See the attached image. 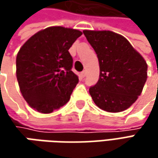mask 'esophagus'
<instances>
[{
    "label": "esophagus",
    "instance_id": "esophagus-1",
    "mask_svg": "<svg viewBox=\"0 0 158 158\" xmlns=\"http://www.w3.org/2000/svg\"><path fill=\"white\" fill-rule=\"evenodd\" d=\"M81 76H82V78H84L86 76V71H82V73H81Z\"/></svg>",
    "mask_w": 158,
    "mask_h": 158
}]
</instances>
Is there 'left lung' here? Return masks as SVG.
Wrapping results in <instances>:
<instances>
[{"mask_svg":"<svg viewBox=\"0 0 158 158\" xmlns=\"http://www.w3.org/2000/svg\"><path fill=\"white\" fill-rule=\"evenodd\" d=\"M99 62V79L89 91L94 103L109 112L130 107L143 91L148 65L128 40L110 31H83Z\"/></svg>","mask_w":158,"mask_h":158,"instance_id":"1","label":"left lung"}]
</instances>
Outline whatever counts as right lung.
Masks as SVG:
<instances>
[{
  "mask_svg": "<svg viewBox=\"0 0 158 158\" xmlns=\"http://www.w3.org/2000/svg\"><path fill=\"white\" fill-rule=\"evenodd\" d=\"M82 31L61 26L42 30L23 44L16 56V78L23 98L41 113L66 105L78 83L69 49Z\"/></svg>",
  "mask_w": 158,
  "mask_h": 158,
  "instance_id": "add662e5",
  "label": "right lung"
}]
</instances>
